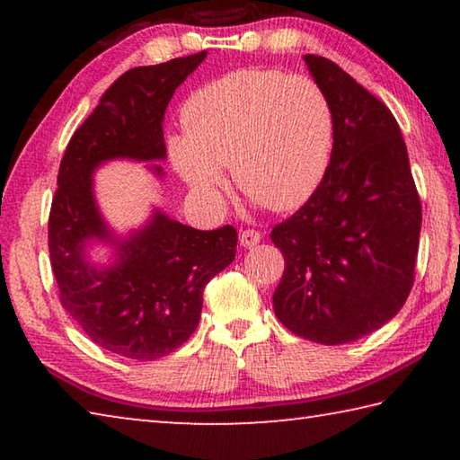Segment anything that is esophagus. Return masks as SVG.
I'll return each mask as SVG.
<instances>
[{
  "label": "esophagus",
  "instance_id": "obj_1",
  "mask_svg": "<svg viewBox=\"0 0 460 460\" xmlns=\"http://www.w3.org/2000/svg\"><path fill=\"white\" fill-rule=\"evenodd\" d=\"M261 241V235L258 231H253V229H243V231H239V243H241V247H253V245H258Z\"/></svg>",
  "mask_w": 460,
  "mask_h": 460
}]
</instances>
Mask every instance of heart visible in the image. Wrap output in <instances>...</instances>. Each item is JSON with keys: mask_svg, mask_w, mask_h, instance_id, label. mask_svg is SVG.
Masks as SVG:
<instances>
[{"mask_svg": "<svg viewBox=\"0 0 460 460\" xmlns=\"http://www.w3.org/2000/svg\"><path fill=\"white\" fill-rule=\"evenodd\" d=\"M184 136L170 139V158L186 184L219 202L231 168L237 189L271 211H290L313 197L329 168L334 115L321 84L278 71L227 73L184 101Z\"/></svg>", "mask_w": 460, "mask_h": 460, "instance_id": "1", "label": "heart"}]
</instances>
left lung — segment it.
I'll return each instance as SVG.
<instances>
[{"instance_id": "1", "label": "left lung", "mask_w": 460, "mask_h": 460, "mask_svg": "<svg viewBox=\"0 0 460 460\" xmlns=\"http://www.w3.org/2000/svg\"><path fill=\"white\" fill-rule=\"evenodd\" d=\"M331 101L334 142L324 178L271 229L284 255L274 313L321 345H345L400 313L414 284L422 207L392 111L332 60L306 54Z\"/></svg>"}]
</instances>
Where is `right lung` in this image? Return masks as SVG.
I'll list each match as a JSON object with an SVG mask.
<instances>
[{
	"label": "right lung",
	"mask_w": 460,
	"mask_h": 460,
	"mask_svg": "<svg viewBox=\"0 0 460 460\" xmlns=\"http://www.w3.org/2000/svg\"><path fill=\"white\" fill-rule=\"evenodd\" d=\"M207 52L121 75L75 131L58 170L49 219V249L60 302L83 332L115 355L154 361L172 353L197 329L202 290L235 260L231 225L199 231L154 208L126 235L115 233L95 199V170L111 160H166L164 113L174 91ZM164 178L160 164L147 166ZM112 258L95 264L93 244Z\"/></svg>",
	"instance_id": "1"
}]
</instances>
